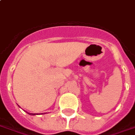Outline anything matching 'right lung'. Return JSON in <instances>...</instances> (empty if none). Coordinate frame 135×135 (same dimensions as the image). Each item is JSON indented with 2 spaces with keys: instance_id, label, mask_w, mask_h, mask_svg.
Segmentation results:
<instances>
[{
  "instance_id": "1",
  "label": "right lung",
  "mask_w": 135,
  "mask_h": 135,
  "mask_svg": "<svg viewBox=\"0 0 135 135\" xmlns=\"http://www.w3.org/2000/svg\"><path fill=\"white\" fill-rule=\"evenodd\" d=\"M27 113L28 114H31V115H36V114H33V113H28V112H27Z\"/></svg>"
}]
</instances>
